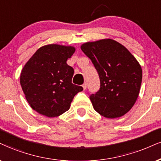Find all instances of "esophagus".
<instances>
[{
	"mask_svg": "<svg viewBox=\"0 0 161 161\" xmlns=\"http://www.w3.org/2000/svg\"><path fill=\"white\" fill-rule=\"evenodd\" d=\"M82 86H83V89H84V90H86V86H87L86 83H84V84L82 85Z\"/></svg>",
	"mask_w": 161,
	"mask_h": 161,
	"instance_id": "1",
	"label": "esophagus"
}]
</instances>
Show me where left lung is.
<instances>
[{
  "label": "left lung",
  "mask_w": 161,
  "mask_h": 161,
  "mask_svg": "<svg viewBox=\"0 0 161 161\" xmlns=\"http://www.w3.org/2000/svg\"><path fill=\"white\" fill-rule=\"evenodd\" d=\"M98 71L100 89L90 98L93 108L108 119L119 118L133 108L142 83L141 65L124 45L111 39L80 46Z\"/></svg>",
  "instance_id": "obj_1"
}]
</instances>
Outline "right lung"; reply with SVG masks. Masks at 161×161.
Returning <instances> with one entry per match:
<instances>
[{
  "label": "right lung",
  "mask_w": 161,
  "mask_h": 161,
  "mask_svg": "<svg viewBox=\"0 0 161 161\" xmlns=\"http://www.w3.org/2000/svg\"><path fill=\"white\" fill-rule=\"evenodd\" d=\"M73 46L51 44L39 48L22 69L20 84L30 106L49 118L64 114L83 87L71 83L74 69L66 63Z\"/></svg>",
  "instance_id": "add662e5"
}]
</instances>
